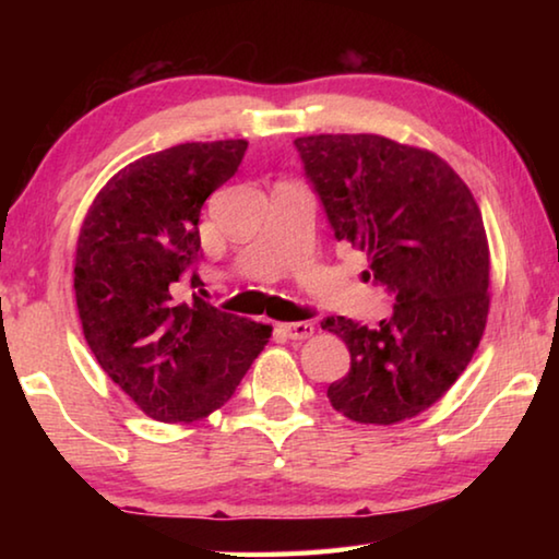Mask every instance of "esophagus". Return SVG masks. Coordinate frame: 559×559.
Segmentation results:
<instances>
[{"instance_id": "obj_1", "label": "esophagus", "mask_w": 559, "mask_h": 559, "mask_svg": "<svg viewBox=\"0 0 559 559\" xmlns=\"http://www.w3.org/2000/svg\"><path fill=\"white\" fill-rule=\"evenodd\" d=\"M278 333L288 340H306L316 333V328L308 320H300V323H278Z\"/></svg>"}]
</instances>
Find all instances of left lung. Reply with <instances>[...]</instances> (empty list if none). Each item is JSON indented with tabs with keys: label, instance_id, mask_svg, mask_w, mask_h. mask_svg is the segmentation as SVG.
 I'll list each match as a JSON object with an SVG mask.
<instances>
[{
	"label": "left lung",
	"instance_id": "1",
	"mask_svg": "<svg viewBox=\"0 0 559 559\" xmlns=\"http://www.w3.org/2000/svg\"><path fill=\"white\" fill-rule=\"evenodd\" d=\"M296 150L335 239L365 251V281L394 296L377 328L343 316L320 323L349 349V372L328 386V400L359 424L412 419L451 390L484 337V216L429 150L370 132L298 138Z\"/></svg>",
	"mask_w": 559,
	"mask_h": 559
}]
</instances>
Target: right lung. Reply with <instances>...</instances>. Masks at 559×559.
I'll return each mask as SVG.
<instances>
[{
	"instance_id": "add662e5",
	"label": "right lung",
	"mask_w": 559,
	"mask_h": 559,
	"mask_svg": "<svg viewBox=\"0 0 559 559\" xmlns=\"http://www.w3.org/2000/svg\"><path fill=\"white\" fill-rule=\"evenodd\" d=\"M249 143H185L122 167L100 189L75 246L83 335L112 382L165 424L204 419L231 400L271 325L179 298L200 283V212Z\"/></svg>"
}]
</instances>
